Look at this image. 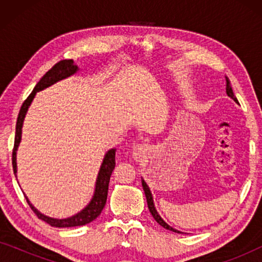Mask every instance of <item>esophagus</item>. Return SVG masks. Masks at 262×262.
Returning a JSON list of instances; mask_svg holds the SVG:
<instances>
[{"instance_id":"esophagus-1","label":"esophagus","mask_w":262,"mask_h":262,"mask_svg":"<svg viewBox=\"0 0 262 262\" xmlns=\"http://www.w3.org/2000/svg\"><path fill=\"white\" fill-rule=\"evenodd\" d=\"M148 152V148H146L145 144H142V143H138V144H136L134 146V159L136 161H141L143 157L145 156V154Z\"/></svg>"}]
</instances>
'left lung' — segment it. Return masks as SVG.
I'll return each instance as SVG.
<instances>
[{
	"label": "left lung",
	"mask_w": 262,
	"mask_h": 262,
	"mask_svg": "<svg viewBox=\"0 0 262 262\" xmlns=\"http://www.w3.org/2000/svg\"><path fill=\"white\" fill-rule=\"evenodd\" d=\"M225 78H227V94H228V96H229V98H231L232 100H234V101H235L236 103H238L237 99H236V96L234 95V92H232V88H231V85H230V81H229L228 77H225ZM142 186H143V189H144L146 203H148V207H149L150 213L152 214V217L155 218V221L157 222V223H159L160 225H162V227H163L164 229H167V230H170V231H174V232H181V231L177 230V229L171 228L169 224H167L166 222H164V221L162 220V217L160 216L159 212H157V210H156V207H155V204H154V199H152L151 191H150L149 186L146 185V182L144 181V179H142Z\"/></svg>",
	"instance_id": "8db88e82"
}]
</instances>
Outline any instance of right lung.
<instances>
[{"label":"right lung","mask_w":262,"mask_h":262,"mask_svg":"<svg viewBox=\"0 0 262 262\" xmlns=\"http://www.w3.org/2000/svg\"><path fill=\"white\" fill-rule=\"evenodd\" d=\"M78 71V67L76 64H74L73 59H64L60 60L57 64H55L51 69H50L48 73H46L44 76L40 78V81L38 82L37 85H35L33 92L31 93L30 96L25 100V102L21 106V110L19 112V117H17L16 120V130H15V141H14V149H13V170L14 174L17 173V166H16V151L17 148H19L20 142H21V135H23V125L25 117H26V113L28 108H30L32 101H33L35 94L38 92L42 91V89L50 87V85L55 84L56 82L60 80H64V78L73 76L74 74H76ZM116 149H111L106 152L105 157H103L101 167H100L98 178H96L95 182V189L94 194H93V198L87 206L84 207L83 210H81L80 212L74 214V216L63 218V220H58V218H52L49 216H45L41 212L35 209V207L32 205L30 200L26 195L28 205L31 206V209L34 211V213L37 214L39 220L46 222V223L51 225V227L56 228H71V227H78V225H85L91 223L95 220L96 217L101 213V211L106 205L107 200V193H108V184L111 175H112V171L116 167Z\"/></svg>","instance_id":"add662e5"}]
</instances>
